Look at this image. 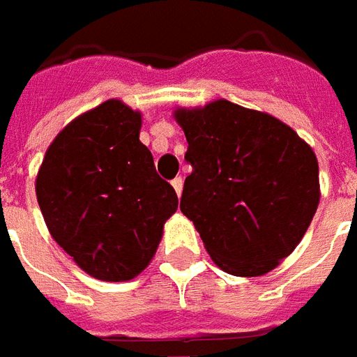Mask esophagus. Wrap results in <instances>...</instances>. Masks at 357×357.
<instances>
[{"label":"esophagus","instance_id":"34e87169","mask_svg":"<svg viewBox=\"0 0 357 357\" xmlns=\"http://www.w3.org/2000/svg\"><path fill=\"white\" fill-rule=\"evenodd\" d=\"M172 187L176 189V193H178V197H181V191H183V179H181V178L172 179Z\"/></svg>","mask_w":357,"mask_h":357}]
</instances>
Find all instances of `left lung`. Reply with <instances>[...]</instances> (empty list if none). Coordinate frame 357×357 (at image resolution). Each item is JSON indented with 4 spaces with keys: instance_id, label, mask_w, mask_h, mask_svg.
<instances>
[{
    "instance_id": "8db88e82",
    "label": "left lung",
    "mask_w": 357,
    "mask_h": 357,
    "mask_svg": "<svg viewBox=\"0 0 357 357\" xmlns=\"http://www.w3.org/2000/svg\"><path fill=\"white\" fill-rule=\"evenodd\" d=\"M191 176L179 208L216 266L258 277L296 248L319 204V166L292 128L235 102L176 110Z\"/></svg>"
}]
</instances>
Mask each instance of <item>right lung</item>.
I'll use <instances>...</instances> for the list:
<instances>
[{
    "label": "right lung",
    "instance_id": "right-lung-1",
    "mask_svg": "<svg viewBox=\"0 0 357 357\" xmlns=\"http://www.w3.org/2000/svg\"><path fill=\"white\" fill-rule=\"evenodd\" d=\"M139 130V112L105 101L53 139L36 179L53 239L102 281H128L147 268L164 222L178 210Z\"/></svg>",
    "mask_w": 357,
    "mask_h": 357
}]
</instances>
